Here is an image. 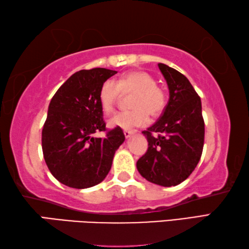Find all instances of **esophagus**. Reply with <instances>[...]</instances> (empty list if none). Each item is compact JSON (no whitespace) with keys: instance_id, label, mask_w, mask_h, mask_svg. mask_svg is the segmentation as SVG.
I'll return each mask as SVG.
<instances>
[{"instance_id":"34e87169","label":"esophagus","mask_w":249,"mask_h":249,"mask_svg":"<svg viewBox=\"0 0 249 249\" xmlns=\"http://www.w3.org/2000/svg\"><path fill=\"white\" fill-rule=\"evenodd\" d=\"M135 132L134 130H129V129H125L124 130V135H125V138H129Z\"/></svg>"}]
</instances>
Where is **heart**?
Instances as JSON below:
<instances>
[{"label":"heart","mask_w":249,"mask_h":249,"mask_svg":"<svg viewBox=\"0 0 249 249\" xmlns=\"http://www.w3.org/2000/svg\"><path fill=\"white\" fill-rule=\"evenodd\" d=\"M123 93L135 92L130 111L120 112L108 121L111 127L133 128L144 126L148 122V114L153 117L160 115L166 107L165 91L156 84L153 75L145 71H130L124 74L119 82L107 79L99 91V101L105 113H112L120 96Z\"/></svg>","instance_id":"1"}]
</instances>
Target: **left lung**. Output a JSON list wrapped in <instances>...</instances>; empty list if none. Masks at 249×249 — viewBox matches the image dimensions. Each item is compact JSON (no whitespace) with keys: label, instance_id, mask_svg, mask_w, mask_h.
I'll list each match as a JSON object with an SVG mask.
<instances>
[{"label":"left lung","instance_id":"left-lung-1","mask_svg":"<svg viewBox=\"0 0 249 249\" xmlns=\"http://www.w3.org/2000/svg\"><path fill=\"white\" fill-rule=\"evenodd\" d=\"M165 77L169 101L161 116L144 130L148 149L138 159L137 170L162 187L180 184L196 169L204 144L201 99L182 73L158 64Z\"/></svg>","mask_w":249,"mask_h":249}]
</instances>
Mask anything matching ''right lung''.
Here are the masks:
<instances>
[{
	"label": "right lung",
	"mask_w": 249,
	"mask_h": 249,
	"mask_svg": "<svg viewBox=\"0 0 249 249\" xmlns=\"http://www.w3.org/2000/svg\"><path fill=\"white\" fill-rule=\"evenodd\" d=\"M115 73L105 68L80 70L59 88L49 103L41 132L44 158L54 178L70 188L86 189L102 182L125 141L122 128L107 130L99 101L102 83ZM98 131L107 135L93 138Z\"/></svg>",
	"instance_id": "1"
}]
</instances>
